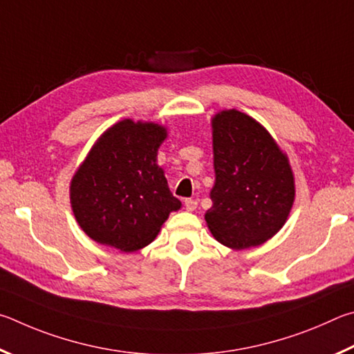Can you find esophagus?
Instances as JSON below:
<instances>
[{
	"label": "esophagus",
	"instance_id": "1",
	"mask_svg": "<svg viewBox=\"0 0 354 354\" xmlns=\"http://www.w3.org/2000/svg\"><path fill=\"white\" fill-rule=\"evenodd\" d=\"M185 208H187V212H196V209H197V201L187 199V201H185Z\"/></svg>",
	"mask_w": 354,
	"mask_h": 354
}]
</instances>
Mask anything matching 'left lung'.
Returning a JSON list of instances; mask_svg holds the SVG:
<instances>
[{
	"instance_id": "left-lung-1",
	"label": "left lung",
	"mask_w": 354,
	"mask_h": 354,
	"mask_svg": "<svg viewBox=\"0 0 354 354\" xmlns=\"http://www.w3.org/2000/svg\"><path fill=\"white\" fill-rule=\"evenodd\" d=\"M212 129L216 182L207 225L228 249L261 245L281 230L294 205L288 155L268 129L236 109L218 111Z\"/></svg>"
}]
</instances>
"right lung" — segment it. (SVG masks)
I'll use <instances>...</instances> for the list:
<instances>
[{"mask_svg":"<svg viewBox=\"0 0 354 354\" xmlns=\"http://www.w3.org/2000/svg\"><path fill=\"white\" fill-rule=\"evenodd\" d=\"M166 138L161 124L130 118L99 136L70 183L71 209L86 236L124 253L140 250L182 208L157 165Z\"/></svg>","mask_w":354,"mask_h":354,"instance_id":"add662e5","label":"right lung"}]
</instances>
